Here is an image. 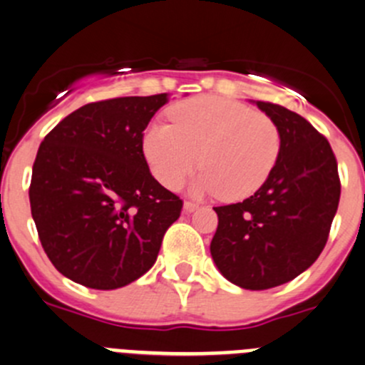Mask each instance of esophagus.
Masks as SVG:
<instances>
[{"label": "esophagus", "instance_id": "34e87169", "mask_svg": "<svg viewBox=\"0 0 365 365\" xmlns=\"http://www.w3.org/2000/svg\"><path fill=\"white\" fill-rule=\"evenodd\" d=\"M197 208H200V205H197V203H194V201H185V203H183V210H185L187 213H192V212H196Z\"/></svg>", "mask_w": 365, "mask_h": 365}]
</instances>
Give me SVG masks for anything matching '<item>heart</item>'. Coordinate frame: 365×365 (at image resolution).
Instances as JSON below:
<instances>
[{
	"instance_id": "obj_1",
	"label": "heart",
	"mask_w": 365,
	"mask_h": 365,
	"mask_svg": "<svg viewBox=\"0 0 365 365\" xmlns=\"http://www.w3.org/2000/svg\"><path fill=\"white\" fill-rule=\"evenodd\" d=\"M169 118L171 123H150L143 135L150 169L168 189L182 185L201 160L205 171L196 190H222L226 200H245L264 185L277 165V125L240 102L201 95L173 106Z\"/></svg>"
}]
</instances>
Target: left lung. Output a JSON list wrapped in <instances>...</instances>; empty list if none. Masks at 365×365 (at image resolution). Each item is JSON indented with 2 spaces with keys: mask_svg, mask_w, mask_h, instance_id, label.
Wrapping results in <instances>:
<instances>
[{
  "mask_svg": "<svg viewBox=\"0 0 365 365\" xmlns=\"http://www.w3.org/2000/svg\"><path fill=\"white\" fill-rule=\"evenodd\" d=\"M257 108L281 132L270 178L242 203L215 206L210 244L220 274L244 289H270L307 270L325 247L341 180L330 143L305 118L272 102Z\"/></svg>",
  "mask_w": 365,
  "mask_h": 365,
  "instance_id": "left-lung-1",
  "label": "left lung"
}]
</instances>
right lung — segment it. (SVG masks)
I'll use <instances>...</instances> for the list:
<instances>
[{"mask_svg": "<svg viewBox=\"0 0 365 365\" xmlns=\"http://www.w3.org/2000/svg\"><path fill=\"white\" fill-rule=\"evenodd\" d=\"M168 101L159 93L91 102L43 138L29 205L43 251L70 281L116 289L155 263L183 206L143 153V132Z\"/></svg>", "mask_w": 365, "mask_h": 365, "instance_id": "1", "label": "right lung"}]
</instances>
